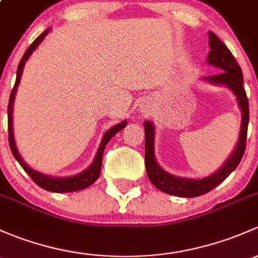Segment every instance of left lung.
I'll list each match as a JSON object with an SVG mask.
<instances>
[{"label":"left lung","instance_id":"8db88e82","mask_svg":"<svg viewBox=\"0 0 258 258\" xmlns=\"http://www.w3.org/2000/svg\"><path fill=\"white\" fill-rule=\"evenodd\" d=\"M210 37V50L208 62L210 64L221 68L222 72L215 76L208 77V81L215 84H224L232 89L238 99V105L242 110V123H241V133L238 144L236 150L233 151L230 159L225 163V165L215 174L210 175L200 180L184 179L176 177L164 171L156 164L154 156V125L150 121H145V168L151 184L158 187L160 191L170 194L180 198H196L204 195L221 184L225 179L240 164L246 149V139H247V126H248V99L243 88V76L237 60L230 52V49L225 46L224 42L220 41L219 37L214 32H209Z\"/></svg>","mask_w":258,"mask_h":258}]
</instances>
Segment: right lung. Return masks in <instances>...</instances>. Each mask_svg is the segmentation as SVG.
Instances as JSON below:
<instances>
[{
	"mask_svg": "<svg viewBox=\"0 0 258 258\" xmlns=\"http://www.w3.org/2000/svg\"><path fill=\"white\" fill-rule=\"evenodd\" d=\"M49 30H46L42 34H39L30 47H28L27 50L23 54L22 59L20 60V64H18L17 68V77H16V83L15 87H13L12 90H11V95H10V102H9V108H7V113H9V143H10V148L11 151H12L13 156L16 158V160L20 163V165L22 166L23 170L27 172L28 175L31 176V179L38 185L39 187L44 188L47 191H52V192H72V191H78V190H83V188L90 186L95 180L99 177L100 175V170H102V159H103V153H104V149L107 147V144L109 143V140L114 135L116 134L118 132H120L121 129L125 128L126 121H123L120 124H116L115 126L108 130L107 133L104 134L102 140V144H100L99 149H98L97 156H95L94 161H93L92 165L89 166L86 171L81 172V174L76 175V176H70V177H50L47 176V175L41 174V172H37L34 170H32L30 166L26 165L25 161L21 159L20 154H18L17 148H16L15 144V139H13V129H12V107H13V99H15V94L16 90H17V86L20 83L21 79V74H22L23 67H25L26 60L30 58V55L32 54L34 49L37 48L39 43L43 41V38L46 37V34L48 33Z\"/></svg>",
	"mask_w": 258,
	"mask_h": 258,
	"instance_id": "right-lung-1",
	"label": "right lung"
}]
</instances>
